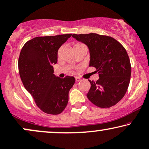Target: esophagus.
I'll return each instance as SVG.
<instances>
[{
	"label": "esophagus",
	"mask_w": 149,
	"mask_h": 149,
	"mask_svg": "<svg viewBox=\"0 0 149 149\" xmlns=\"http://www.w3.org/2000/svg\"><path fill=\"white\" fill-rule=\"evenodd\" d=\"M81 80V78H79V77H76V82H80Z\"/></svg>",
	"instance_id": "obj_1"
}]
</instances>
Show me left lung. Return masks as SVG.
Instances as JSON below:
<instances>
[{"label":"left lung","instance_id":"left-lung-1","mask_svg":"<svg viewBox=\"0 0 149 149\" xmlns=\"http://www.w3.org/2000/svg\"><path fill=\"white\" fill-rule=\"evenodd\" d=\"M85 44L90 54L89 67L98 71L96 82L88 80V99L97 107L109 108L125 96L131 78V67L127 51L116 39L97 33L73 34Z\"/></svg>","mask_w":149,"mask_h":149}]
</instances>
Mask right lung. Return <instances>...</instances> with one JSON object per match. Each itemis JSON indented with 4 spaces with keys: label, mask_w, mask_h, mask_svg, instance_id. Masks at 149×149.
I'll return each instance as SVG.
<instances>
[{
    "label": "right lung",
    "mask_w": 149,
    "mask_h": 149,
    "mask_svg": "<svg viewBox=\"0 0 149 149\" xmlns=\"http://www.w3.org/2000/svg\"><path fill=\"white\" fill-rule=\"evenodd\" d=\"M71 36L36 37L27 41L20 52L18 69L23 85L39 109L47 114L63 111L75 83L74 77L61 78L54 73L58 49Z\"/></svg>",
    "instance_id": "add662e5"
}]
</instances>
